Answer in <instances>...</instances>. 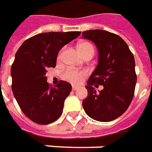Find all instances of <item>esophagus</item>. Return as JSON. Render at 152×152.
I'll use <instances>...</instances> for the list:
<instances>
[{"instance_id": "obj_1", "label": "esophagus", "mask_w": 152, "mask_h": 152, "mask_svg": "<svg viewBox=\"0 0 152 152\" xmlns=\"http://www.w3.org/2000/svg\"><path fill=\"white\" fill-rule=\"evenodd\" d=\"M80 88V86H76V85H72V90L76 91V89H78Z\"/></svg>"}]
</instances>
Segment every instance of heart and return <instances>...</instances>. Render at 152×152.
Wrapping results in <instances>:
<instances>
[{
  "instance_id": "1",
  "label": "heart",
  "mask_w": 152,
  "mask_h": 152,
  "mask_svg": "<svg viewBox=\"0 0 152 152\" xmlns=\"http://www.w3.org/2000/svg\"><path fill=\"white\" fill-rule=\"evenodd\" d=\"M78 50H79L80 53H82L83 51H85L87 50H90L93 51V47L88 42H81L78 45ZM83 74L84 73L78 72V71L73 70V69H67L64 73L63 77L66 80L72 82V83H80L81 81Z\"/></svg>"
}]
</instances>
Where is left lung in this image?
Returning a JSON list of instances; mask_svg holds the SVG:
<instances>
[{
  "label": "left lung",
  "instance_id": "obj_1",
  "mask_svg": "<svg viewBox=\"0 0 152 152\" xmlns=\"http://www.w3.org/2000/svg\"><path fill=\"white\" fill-rule=\"evenodd\" d=\"M98 50V63L85 88L88 96L82 104L91 118L110 122L122 115L132 102L137 76L135 62L128 45L120 36L102 30L82 32ZM102 85V91L95 87Z\"/></svg>",
  "mask_w": 152,
  "mask_h": 152
}]
</instances>
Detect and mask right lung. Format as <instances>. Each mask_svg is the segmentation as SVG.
I'll return each mask as SVG.
<instances>
[{
	"label": "right lung",
	"instance_id": "obj_1",
	"mask_svg": "<svg viewBox=\"0 0 152 152\" xmlns=\"http://www.w3.org/2000/svg\"><path fill=\"white\" fill-rule=\"evenodd\" d=\"M81 32L41 33L26 39L19 48L11 67L13 96L26 116L38 124L55 122L63 113L69 83L60 80L50 87L46 76L55 67L59 51Z\"/></svg>",
	"mask_w": 152,
	"mask_h": 152
}]
</instances>
